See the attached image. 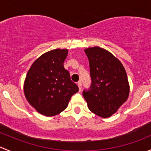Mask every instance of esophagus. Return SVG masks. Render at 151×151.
<instances>
[{
    "instance_id": "1",
    "label": "esophagus",
    "mask_w": 151,
    "mask_h": 151,
    "mask_svg": "<svg viewBox=\"0 0 151 151\" xmlns=\"http://www.w3.org/2000/svg\"><path fill=\"white\" fill-rule=\"evenodd\" d=\"M77 86H78V88H79V91H81V89H82V83L81 82H78V83H77Z\"/></svg>"
}]
</instances>
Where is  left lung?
Returning a JSON list of instances; mask_svg holds the SVG:
<instances>
[{"label":"left lung","instance_id":"1","mask_svg":"<svg viewBox=\"0 0 151 151\" xmlns=\"http://www.w3.org/2000/svg\"><path fill=\"white\" fill-rule=\"evenodd\" d=\"M90 65L92 84L83 93L88 107L93 113L109 118L126 102L129 83L121 62L111 52L99 47L85 50Z\"/></svg>","mask_w":151,"mask_h":151}]
</instances>
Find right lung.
I'll return each mask as SVG.
<instances>
[{"label": "right lung", "instance_id": "1", "mask_svg": "<svg viewBox=\"0 0 151 151\" xmlns=\"http://www.w3.org/2000/svg\"><path fill=\"white\" fill-rule=\"evenodd\" d=\"M67 55V49H55L44 53L33 62L25 77V98L38 112L45 116H54L63 112L72 95L79 91L63 66Z\"/></svg>", "mask_w": 151, "mask_h": 151}]
</instances>
